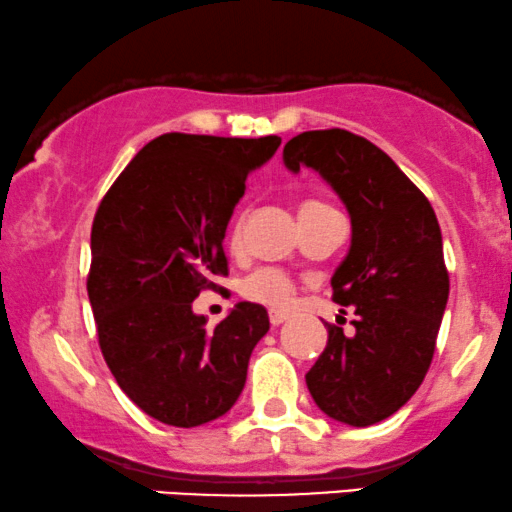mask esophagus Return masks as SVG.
I'll return each instance as SVG.
<instances>
[{
    "label": "esophagus",
    "mask_w": 512,
    "mask_h": 512,
    "mask_svg": "<svg viewBox=\"0 0 512 512\" xmlns=\"http://www.w3.org/2000/svg\"><path fill=\"white\" fill-rule=\"evenodd\" d=\"M286 319H288L286 312H281V310L269 312V324H272V326H279V324L286 322Z\"/></svg>",
    "instance_id": "obj_1"
}]
</instances>
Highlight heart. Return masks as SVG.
I'll return each instance as SVG.
<instances>
[{
  "mask_svg": "<svg viewBox=\"0 0 512 512\" xmlns=\"http://www.w3.org/2000/svg\"><path fill=\"white\" fill-rule=\"evenodd\" d=\"M322 207H329V205L310 200L300 207V212H310V209H322ZM238 233H240V221H236V226H233V240H238ZM243 295L248 300H252V303H262L267 307H274V310H281V307H288L293 303L295 283L291 276L281 272V269L264 267V269H257V272H252L248 279L243 281Z\"/></svg>",
  "mask_w": 512,
  "mask_h": 512,
  "instance_id": "heart-1",
  "label": "heart"
}]
</instances>
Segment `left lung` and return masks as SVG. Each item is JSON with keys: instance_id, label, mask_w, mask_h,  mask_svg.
<instances>
[{"instance_id": "8db88e82", "label": "left lung", "mask_w": 512, "mask_h": 512, "mask_svg": "<svg viewBox=\"0 0 512 512\" xmlns=\"http://www.w3.org/2000/svg\"><path fill=\"white\" fill-rule=\"evenodd\" d=\"M283 162L319 171L350 212L353 240L331 298L353 307L355 334L326 324L329 341L305 381L319 410L369 427L403 408L432 365L451 286L439 221L422 190L362 135L305 131L283 147Z\"/></svg>"}]
</instances>
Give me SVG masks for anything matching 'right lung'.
I'll list each match as a JSON object with an SVG mask.
<instances>
[{
    "label": "right lung",
    "instance_id": "obj_1",
    "mask_svg": "<svg viewBox=\"0 0 512 512\" xmlns=\"http://www.w3.org/2000/svg\"><path fill=\"white\" fill-rule=\"evenodd\" d=\"M279 145V135L164 133L121 171L92 219L88 298L102 355L121 391L171 427L229 412L269 331L255 303H238L207 329L193 300L229 274L233 207Z\"/></svg>",
    "mask_w": 512,
    "mask_h": 512
}]
</instances>
